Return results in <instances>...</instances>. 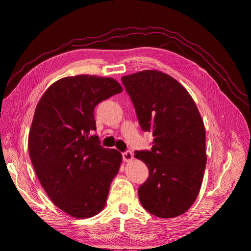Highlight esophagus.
<instances>
[{"mask_svg":"<svg viewBox=\"0 0 251 251\" xmlns=\"http://www.w3.org/2000/svg\"><path fill=\"white\" fill-rule=\"evenodd\" d=\"M123 160H124L125 162H127V163L132 161V160H133V154H132V152L129 151L123 152Z\"/></svg>","mask_w":251,"mask_h":251,"instance_id":"1","label":"esophagus"}]
</instances>
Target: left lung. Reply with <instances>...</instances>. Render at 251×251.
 Instances as JSON below:
<instances>
[{
    "label": "left lung",
    "mask_w": 251,
    "mask_h": 251,
    "mask_svg": "<svg viewBox=\"0 0 251 251\" xmlns=\"http://www.w3.org/2000/svg\"><path fill=\"white\" fill-rule=\"evenodd\" d=\"M143 131H151V151H135L150 170L138 189L149 213L175 218L186 212L200 193L206 164L205 129L196 104L176 79L157 70L123 76Z\"/></svg>",
    "instance_id": "8db88e82"
}]
</instances>
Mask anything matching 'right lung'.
<instances>
[{"label": "right lung", "mask_w": 251, "mask_h": 251, "mask_svg": "<svg viewBox=\"0 0 251 251\" xmlns=\"http://www.w3.org/2000/svg\"><path fill=\"white\" fill-rule=\"evenodd\" d=\"M123 91L114 78L76 75L59 79L39 100L28 136L29 156L50 201L71 217L86 219L104 207L122 154L103 149L94 111Z\"/></svg>", "instance_id": "add662e5"}]
</instances>
